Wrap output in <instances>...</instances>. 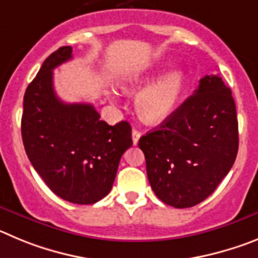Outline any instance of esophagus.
Instances as JSON below:
<instances>
[{
  "label": "esophagus",
  "mask_w": 258,
  "mask_h": 258,
  "mask_svg": "<svg viewBox=\"0 0 258 258\" xmlns=\"http://www.w3.org/2000/svg\"><path fill=\"white\" fill-rule=\"evenodd\" d=\"M140 136H141V134L139 130H136V128L132 130V141H134V145H136V144L139 143V139H140Z\"/></svg>",
  "instance_id": "34e87169"
}]
</instances>
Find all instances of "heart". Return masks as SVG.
Listing matches in <instances>:
<instances>
[{
	"mask_svg": "<svg viewBox=\"0 0 258 258\" xmlns=\"http://www.w3.org/2000/svg\"><path fill=\"white\" fill-rule=\"evenodd\" d=\"M159 71V68H150L149 71L131 74L122 81L124 90L150 83L136 97L139 114L148 123H159L172 114L186 87L187 74L184 68L176 67L157 79Z\"/></svg>",
	"mask_w": 258,
	"mask_h": 258,
	"instance_id": "1",
	"label": "heart"
}]
</instances>
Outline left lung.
I'll return each instance as SVG.
<instances>
[{"label":"left lung","mask_w":258,"mask_h":258,"mask_svg":"<svg viewBox=\"0 0 258 258\" xmlns=\"http://www.w3.org/2000/svg\"><path fill=\"white\" fill-rule=\"evenodd\" d=\"M155 196L189 208L212 194L235 162L238 118L231 90L220 76H204L198 89L154 131L139 140Z\"/></svg>","instance_id":"1"}]
</instances>
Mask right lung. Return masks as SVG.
<instances>
[{
    "label": "right lung",
    "instance_id": "right-lung-1",
    "mask_svg": "<svg viewBox=\"0 0 258 258\" xmlns=\"http://www.w3.org/2000/svg\"><path fill=\"white\" fill-rule=\"evenodd\" d=\"M72 59L62 46L43 61L24 94L22 138L32 166L52 192L76 204L108 196L120 157L132 145L131 126H109L91 104H66L54 90V71Z\"/></svg>",
    "mask_w": 258,
    "mask_h": 258
}]
</instances>
